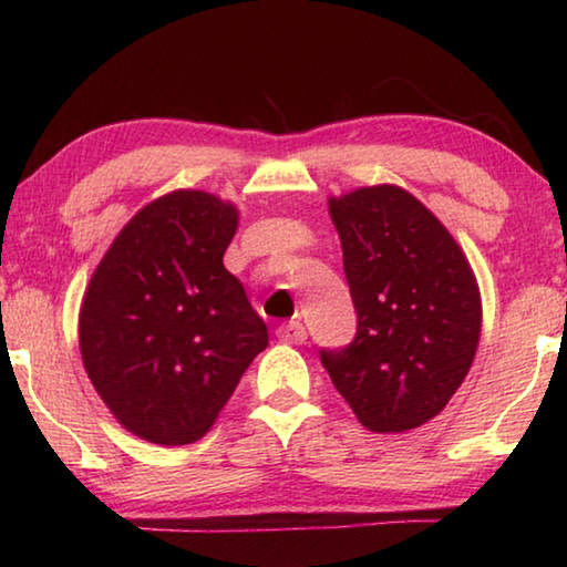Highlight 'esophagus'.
Returning <instances> with one entry per match:
<instances>
[{
	"instance_id": "1",
	"label": "esophagus",
	"mask_w": 567,
	"mask_h": 567,
	"mask_svg": "<svg viewBox=\"0 0 567 567\" xmlns=\"http://www.w3.org/2000/svg\"><path fill=\"white\" fill-rule=\"evenodd\" d=\"M277 338H280L282 342H290V344H302L307 340V330L300 320H290L287 324H280Z\"/></svg>"
}]
</instances>
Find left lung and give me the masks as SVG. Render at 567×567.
<instances>
[{"instance_id":"left-lung-1","label":"left lung","mask_w":567,"mask_h":567,"mask_svg":"<svg viewBox=\"0 0 567 567\" xmlns=\"http://www.w3.org/2000/svg\"><path fill=\"white\" fill-rule=\"evenodd\" d=\"M358 332L320 350L332 385L372 433L425 425L463 385L480 342V290L463 249L395 185L330 197Z\"/></svg>"}]
</instances>
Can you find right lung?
Segmentation results:
<instances>
[{
    "instance_id": "obj_1",
    "label": "right lung",
    "mask_w": 567,
    "mask_h": 567,
    "mask_svg": "<svg viewBox=\"0 0 567 567\" xmlns=\"http://www.w3.org/2000/svg\"><path fill=\"white\" fill-rule=\"evenodd\" d=\"M237 219L209 192H169L124 225L84 292V370L112 415L150 443L203 437L267 348V324L223 265Z\"/></svg>"
}]
</instances>
